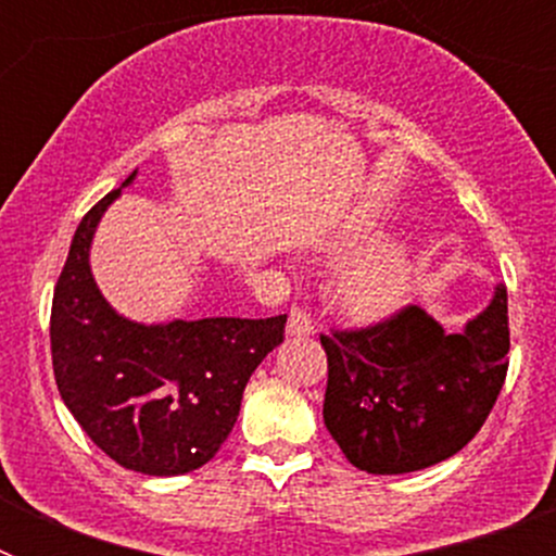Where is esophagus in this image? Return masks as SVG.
I'll return each mask as SVG.
<instances>
[{
    "instance_id": "esophagus-1",
    "label": "esophagus",
    "mask_w": 556,
    "mask_h": 556,
    "mask_svg": "<svg viewBox=\"0 0 556 556\" xmlns=\"http://www.w3.org/2000/svg\"><path fill=\"white\" fill-rule=\"evenodd\" d=\"M314 323L303 308H292L287 320V337H312Z\"/></svg>"
}]
</instances>
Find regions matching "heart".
<instances>
[{
	"mask_svg": "<svg viewBox=\"0 0 556 556\" xmlns=\"http://www.w3.org/2000/svg\"><path fill=\"white\" fill-rule=\"evenodd\" d=\"M378 239L370 233L339 236L326 244L331 258H356L365 255ZM412 258L404 248H381L376 253L348 264L333 281V301L356 323H376L404 306L412 292Z\"/></svg>",
	"mask_w": 556,
	"mask_h": 556,
	"instance_id": "1",
	"label": "heart"
}]
</instances>
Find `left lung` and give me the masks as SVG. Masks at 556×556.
Masks as SVG:
<instances>
[{
    "label": "left lung",
    "instance_id": "8db88e82",
    "mask_svg": "<svg viewBox=\"0 0 556 556\" xmlns=\"http://www.w3.org/2000/svg\"><path fill=\"white\" fill-rule=\"evenodd\" d=\"M328 356L323 420L342 454L376 476L448 459L488 420L507 378V287L462 331L409 306L362 331L320 337Z\"/></svg>",
    "mask_w": 556,
    "mask_h": 556
}]
</instances>
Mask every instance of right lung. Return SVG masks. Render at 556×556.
Listing matches in <instances>:
<instances>
[{
    "label": "right lung",
    "instance_id": "right-lung-1",
    "mask_svg": "<svg viewBox=\"0 0 556 556\" xmlns=\"http://www.w3.org/2000/svg\"><path fill=\"white\" fill-rule=\"evenodd\" d=\"M136 175L77 225L52 298V367L66 409L116 465L184 476L228 440L250 376L283 342L287 314L147 326L116 312L91 273V242Z\"/></svg>",
    "mask_w": 556,
    "mask_h": 556
}]
</instances>
